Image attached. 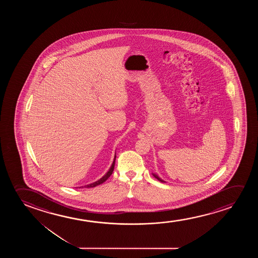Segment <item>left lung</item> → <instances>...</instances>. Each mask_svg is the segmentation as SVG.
I'll use <instances>...</instances> for the list:
<instances>
[{"label":"left lung","instance_id":"1","mask_svg":"<svg viewBox=\"0 0 258 258\" xmlns=\"http://www.w3.org/2000/svg\"><path fill=\"white\" fill-rule=\"evenodd\" d=\"M153 176L155 177L157 180H159V181H161V182H166V181H164V180H161V179H160V178H159V177L158 176V175H156V174H154V173H153Z\"/></svg>","mask_w":258,"mask_h":258}]
</instances>
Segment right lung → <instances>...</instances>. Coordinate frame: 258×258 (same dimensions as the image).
Listing matches in <instances>:
<instances>
[{"label": "right lung", "mask_w": 258, "mask_h": 258, "mask_svg": "<svg viewBox=\"0 0 258 258\" xmlns=\"http://www.w3.org/2000/svg\"><path fill=\"white\" fill-rule=\"evenodd\" d=\"M115 159H116V155L114 156V159H113V164H112V166L110 167V169L108 170V172L102 177V178H100L99 180H97L95 182H93V183L88 184V185H86L85 186V187H94L96 186H98L99 184L103 183L104 181H106L108 178H109L110 175L113 173V168H114V164H115Z\"/></svg>", "instance_id": "1"}]
</instances>
